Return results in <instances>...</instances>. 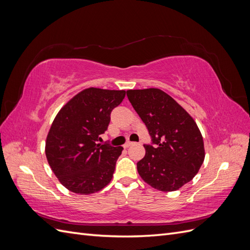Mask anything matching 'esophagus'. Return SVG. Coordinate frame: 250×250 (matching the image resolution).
<instances>
[{
    "label": "esophagus",
    "instance_id": "1",
    "mask_svg": "<svg viewBox=\"0 0 250 250\" xmlns=\"http://www.w3.org/2000/svg\"><path fill=\"white\" fill-rule=\"evenodd\" d=\"M132 144H134L133 142H130V141H128V142H126L125 144H124V148H128L129 146H131Z\"/></svg>",
    "mask_w": 250,
    "mask_h": 250
}]
</instances>
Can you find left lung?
Masks as SVG:
<instances>
[{"label": "left lung", "mask_w": 250, "mask_h": 250, "mask_svg": "<svg viewBox=\"0 0 250 250\" xmlns=\"http://www.w3.org/2000/svg\"><path fill=\"white\" fill-rule=\"evenodd\" d=\"M128 100L145 123L151 144L137 164L149 186L176 191L191 181L204 161L203 139L197 124L180 105L158 88L129 89Z\"/></svg>", "instance_id": "obj_1"}]
</instances>
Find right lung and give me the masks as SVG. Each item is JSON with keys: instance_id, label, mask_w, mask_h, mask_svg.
<instances>
[{"instance_id": "add662e5", "label": "right lung", "mask_w": 250, "mask_h": 250, "mask_svg": "<svg viewBox=\"0 0 250 250\" xmlns=\"http://www.w3.org/2000/svg\"><path fill=\"white\" fill-rule=\"evenodd\" d=\"M124 98L125 90L89 87L57 113L47 137L46 156L67 190L87 195L110 183L123 147L98 142L107 130L112 109Z\"/></svg>"}]
</instances>
